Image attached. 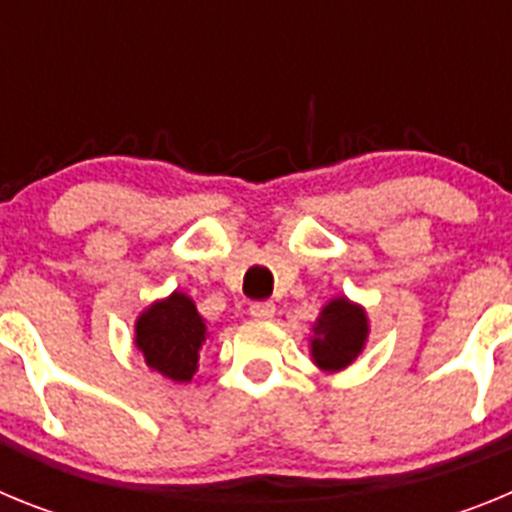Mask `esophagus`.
<instances>
[{
  "mask_svg": "<svg viewBox=\"0 0 512 512\" xmlns=\"http://www.w3.org/2000/svg\"><path fill=\"white\" fill-rule=\"evenodd\" d=\"M248 312H251V318L256 320H271L274 318V312H277V307H274V302H253V305L248 307Z\"/></svg>",
  "mask_w": 512,
  "mask_h": 512,
  "instance_id": "obj_1",
  "label": "esophagus"
}]
</instances>
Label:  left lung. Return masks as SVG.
Wrapping results in <instances>:
<instances>
[{
	"mask_svg": "<svg viewBox=\"0 0 512 512\" xmlns=\"http://www.w3.org/2000/svg\"><path fill=\"white\" fill-rule=\"evenodd\" d=\"M369 336V320L361 305L346 297H336L320 310L312 325L310 354L323 372H341L364 348Z\"/></svg>",
	"mask_w": 512,
	"mask_h": 512,
	"instance_id": "8db88e82",
	"label": "left lung"
}]
</instances>
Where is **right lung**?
<instances>
[{"label": "right lung", "mask_w": 512, "mask_h": 512, "mask_svg": "<svg viewBox=\"0 0 512 512\" xmlns=\"http://www.w3.org/2000/svg\"><path fill=\"white\" fill-rule=\"evenodd\" d=\"M207 325L184 292L153 302L135 320V346L153 372L171 382H192Z\"/></svg>", "instance_id": "right-lung-1"}]
</instances>
